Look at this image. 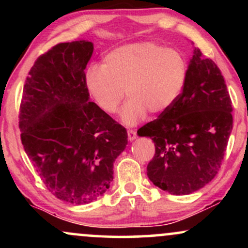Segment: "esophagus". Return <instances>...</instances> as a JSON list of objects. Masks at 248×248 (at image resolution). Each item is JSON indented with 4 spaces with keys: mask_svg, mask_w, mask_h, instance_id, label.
Segmentation results:
<instances>
[{
    "mask_svg": "<svg viewBox=\"0 0 248 248\" xmlns=\"http://www.w3.org/2000/svg\"><path fill=\"white\" fill-rule=\"evenodd\" d=\"M135 139H136V133L134 132L133 129L128 130V140L133 141V140H135Z\"/></svg>",
    "mask_w": 248,
    "mask_h": 248,
    "instance_id": "esophagus-1",
    "label": "esophagus"
}]
</instances>
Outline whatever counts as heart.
<instances>
[{"label": "heart", "mask_w": 248, "mask_h": 248, "mask_svg": "<svg viewBox=\"0 0 248 248\" xmlns=\"http://www.w3.org/2000/svg\"><path fill=\"white\" fill-rule=\"evenodd\" d=\"M187 77L186 57L178 50L153 42H139L115 47L85 73L91 96L101 110L114 114L124 99L121 120L128 126L146 118L148 110L158 114L175 104Z\"/></svg>", "instance_id": "b5f03b06"}]
</instances>
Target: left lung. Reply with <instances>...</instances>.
Listing matches in <instances>:
<instances>
[{"mask_svg":"<svg viewBox=\"0 0 248 248\" xmlns=\"http://www.w3.org/2000/svg\"><path fill=\"white\" fill-rule=\"evenodd\" d=\"M232 101L216 62L193 50L183 91L175 104L138 130L155 143L150 181L171 195H189L219 171L232 132Z\"/></svg>","mask_w":248,"mask_h":248,"instance_id":"1","label":"left lung"}]
</instances>
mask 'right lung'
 Here are the masks:
<instances>
[{
  "label": "right lung",
  "mask_w": 248,
  "mask_h": 248,
  "mask_svg": "<svg viewBox=\"0 0 248 248\" xmlns=\"http://www.w3.org/2000/svg\"><path fill=\"white\" fill-rule=\"evenodd\" d=\"M92 53V43L76 41L39 56L19 107L28 157L46 189L76 205L107 191L113 163L128 143L126 128L90 101L85 69Z\"/></svg>",
  "instance_id": "obj_1"
}]
</instances>
